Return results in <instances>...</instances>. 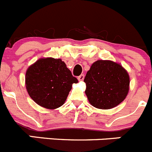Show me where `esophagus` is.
I'll use <instances>...</instances> for the list:
<instances>
[{
    "label": "esophagus",
    "instance_id": "1",
    "mask_svg": "<svg viewBox=\"0 0 152 152\" xmlns=\"http://www.w3.org/2000/svg\"><path fill=\"white\" fill-rule=\"evenodd\" d=\"M77 79H78L79 81H82V80H83V79H84V75H80V76L77 77Z\"/></svg>",
    "mask_w": 152,
    "mask_h": 152
}]
</instances>
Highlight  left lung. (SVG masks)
<instances>
[{
    "label": "left lung",
    "mask_w": 152,
    "mask_h": 152,
    "mask_svg": "<svg viewBox=\"0 0 152 152\" xmlns=\"http://www.w3.org/2000/svg\"><path fill=\"white\" fill-rule=\"evenodd\" d=\"M89 103L99 109H111L123 102L129 90L130 78L121 65L110 60H98L84 78Z\"/></svg>",
    "instance_id": "1"
}]
</instances>
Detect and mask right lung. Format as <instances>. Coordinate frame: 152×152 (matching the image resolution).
Listing matches in <instances>:
<instances>
[{
  "instance_id": "add662e5",
  "label": "right lung",
  "mask_w": 152,
  "mask_h": 152,
  "mask_svg": "<svg viewBox=\"0 0 152 152\" xmlns=\"http://www.w3.org/2000/svg\"><path fill=\"white\" fill-rule=\"evenodd\" d=\"M26 88L33 100L47 109L60 107L66 102L73 83L78 82L60 59L37 60L26 72Z\"/></svg>"
}]
</instances>
